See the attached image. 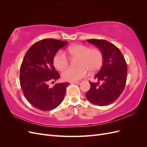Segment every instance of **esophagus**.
I'll use <instances>...</instances> for the list:
<instances>
[{
	"mask_svg": "<svg viewBox=\"0 0 147 147\" xmlns=\"http://www.w3.org/2000/svg\"><path fill=\"white\" fill-rule=\"evenodd\" d=\"M82 83V81H78V82H71V83H75L77 84H80Z\"/></svg>",
	"mask_w": 147,
	"mask_h": 147,
	"instance_id": "esophagus-1",
	"label": "esophagus"
}]
</instances>
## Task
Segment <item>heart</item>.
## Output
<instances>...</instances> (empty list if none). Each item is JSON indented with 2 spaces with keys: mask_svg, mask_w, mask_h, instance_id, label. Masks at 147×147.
Masks as SVG:
<instances>
[{
  "mask_svg": "<svg viewBox=\"0 0 147 147\" xmlns=\"http://www.w3.org/2000/svg\"><path fill=\"white\" fill-rule=\"evenodd\" d=\"M66 53L70 57H78L77 67H69L61 74L63 79L67 82H76L88 74V71L96 72L103 64V54L98 48H90L83 45L69 47ZM69 61L63 52L57 53L53 58V65L59 70H63Z\"/></svg>",
  "mask_w": 147,
  "mask_h": 147,
  "instance_id": "b5f03b06",
  "label": "heart"
}]
</instances>
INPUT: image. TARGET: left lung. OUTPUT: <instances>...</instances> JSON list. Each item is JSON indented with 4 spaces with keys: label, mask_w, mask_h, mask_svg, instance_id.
I'll list each match as a JSON object with an SVG mask.
<instances>
[{
    "label": "left lung",
    "mask_w": 147,
    "mask_h": 147,
    "mask_svg": "<svg viewBox=\"0 0 147 147\" xmlns=\"http://www.w3.org/2000/svg\"><path fill=\"white\" fill-rule=\"evenodd\" d=\"M86 41L99 48L103 54L102 67L94 76L97 82H90L91 88L86 94L89 101L98 106H105L116 100L126 86L127 66L119 49L105 40Z\"/></svg>",
    "instance_id": "obj_1"
}]
</instances>
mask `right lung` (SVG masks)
I'll return each instance as SVG.
<instances>
[{
  "mask_svg": "<svg viewBox=\"0 0 147 147\" xmlns=\"http://www.w3.org/2000/svg\"><path fill=\"white\" fill-rule=\"evenodd\" d=\"M67 43L59 40L46 38L31 46L24 57L20 67V85L29 103L42 111L52 110L63 102L69 83H54L60 77L53 65V58Z\"/></svg>",
  "mask_w": 147,
  "mask_h": 147,
  "instance_id": "1",
  "label": "right lung"
}]
</instances>
